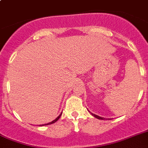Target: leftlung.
I'll return each mask as SVG.
<instances>
[{
    "label": "left lung",
    "mask_w": 148,
    "mask_h": 148,
    "mask_svg": "<svg viewBox=\"0 0 148 148\" xmlns=\"http://www.w3.org/2000/svg\"><path fill=\"white\" fill-rule=\"evenodd\" d=\"M90 113L93 116V117H95L96 118H97V119H99V120H111L110 118H107V119H106V118H104V117H99V116L97 115V114H93L91 113V112H90Z\"/></svg>",
    "instance_id": "left-lung-1"
}]
</instances>
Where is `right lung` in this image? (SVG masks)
I'll return each instance as SVG.
<instances>
[{
	"instance_id": "right-lung-1",
	"label": "right lung",
	"mask_w": 148,
	"mask_h": 148,
	"mask_svg": "<svg viewBox=\"0 0 148 148\" xmlns=\"http://www.w3.org/2000/svg\"><path fill=\"white\" fill-rule=\"evenodd\" d=\"M61 114H62V113L60 114V115L58 116V117H57L56 119H55V120H54V121H51V122H49V123H45V124H42V125H40V127H42V126H46V125L52 124V123H55V122H56V121H58V119H59V118H60V116H61Z\"/></svg>"
}]
</instances>
